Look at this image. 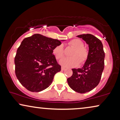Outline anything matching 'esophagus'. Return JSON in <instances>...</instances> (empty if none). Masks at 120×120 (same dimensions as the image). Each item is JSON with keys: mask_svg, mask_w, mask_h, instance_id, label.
I'll return each mask as SVG.
<instances>
[{"mask_svg": "<svg viewBox=\"0 0 120 120\" xmlns=\"http://www.w3.org/2000/svg\"><path fill=\"white\" fill-rule=\"evenodd\" d=\"M65 69H66L65 67H63V66H62V67H61V70H62V71L65 70Z\"/></svg>", "mask_w": 120, "mask_h": 120, "instance_id": "obj_1", "label": "esophagus"}]
</instances>
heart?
Here are the masks:
<instances>
[{"mask_svg": "<svg viewBox=\"0 0 120 120\" xmlns=\"http://www.w3.org/2000/svg\"><path fill=\"white\" fill-rule=\"evenodd\" d=\"M68 45L74 48L70 58H64L60 61V64L65 67H75L79 63L83 64L89 57L88 49L84 46V43L79 38H75L68 42ZM53 54L57 60H60L64 56L63 45H60L55 46L52 50Z\"/></svg>", "mask_w": 120, "mask_h": 120, "instance_id": "b5f03b06", "label": "heart"}]
</instances>
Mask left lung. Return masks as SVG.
I'll return each instance as SVG.
<instances>
[{
	"label": "left lung",
	"instance_id": "1",
	"mask_svg": "<svg viewBox=\"0 0 120 120\" xmlns=\"http://www.w3.org/2000/svg\"><path fill=\"white\" fill-rule=\"evenodd\" d=\"M89 45V57L83 67L73 68V75L67 78L70 87L75 92L84 94L89 92L98 85L104 67V53L102 42L93 35L77 36Z\"/></svg>",
	"mask_w": 120,
	"mask_h": 120
}]
</instances>
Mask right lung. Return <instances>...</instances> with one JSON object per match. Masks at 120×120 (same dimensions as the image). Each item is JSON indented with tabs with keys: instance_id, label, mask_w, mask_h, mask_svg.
<instances>
[{
	"instance_id": "obj_1",
	"label": "right lung",
	"mask_w": 120,
	"mask_h": 120,
	"mask_svg": "<svg viewBox=\"0 0 120 120\" xmlns=\"http://www.w3.org/2000/svg\"><path fill=\"white\" fill-rule=\"evenodd\" d=\"M61 44L59 40L38 34L23 40L15 58V73L27 90L40 92L50 85L61 71L52 50Z\"/></svg>"
}]
</instances>
